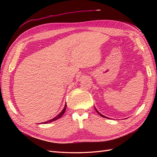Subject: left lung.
<instances>
[{"instance_id": "1", "label": "left lung", "mask_w": 157, "mask_h": 157, "mask_svg": "<svg viewBox=\"0 0 157 157\" xmlns=\"http://www.w3.org/2000/svg\"><path fill=\"white\" fill-rule=\"evenodd\" d=\"M94 108H95V109H96V112H97V113H98L99 114V115H100L101 117H104V118H109L108 117H105V116H104V115H102V114H101L100 113H99V111H98L97 110V109H96V107H94Z\"/></svg>"}]
</instances>
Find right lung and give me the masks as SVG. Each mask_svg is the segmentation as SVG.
Wrapping results in <instances>:
<instances>
[{"label": "right lung", "mask_w": 157, "mask_h": 157, "mask_svg": "<svg viewBox=\"0 0 157 157\" xmlns=\"http://www.w3.org/2000/svg\"><path fill=\"white\" fill-rule=\"evenodd\" d=\"M66 107H67V104H66V103H65L63 109L62 111H61V112H60V113L58 114V115H57L56 117H55L54 118H52V119H50V120L48 121H46V122H42V123H41V124H47V123L52 122H53V121H56V120L59 119V118H61V117H62V115H63V113H65V109H66Z\"/></svg>", "instance_id": "1"}]
</instances>
